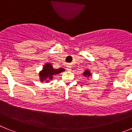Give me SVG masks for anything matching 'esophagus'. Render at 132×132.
Here are the masks:
<instances>
[{"instance_id": "34e87169", "label": "esophagus", "mask_w": 132, "mask_h": 132, "mask_svg": "<svg viewBox=\"0 0 132 132\" xmlns=\"http://www.w3.org/2000/svg\"><path fill=\"white\" fill-rule=\"evenodd\" d=\"M66 69H67V71H71V67L68 65V66H67V67H66Z\"/></svg>"}]
</instances>
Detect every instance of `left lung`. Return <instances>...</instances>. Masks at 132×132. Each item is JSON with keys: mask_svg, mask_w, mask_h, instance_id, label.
Listing matches in <instances>:
<instances>
[{"mask_svg": "<svg viewBox=\"0 0 132 132\" xmlns=\"http://www.w3.org/2000/svg\"><path fill=\"white\" fill-rule=\"evenodd\" d=\"M82 75H83L85 77H87V78L90 77H92V73H90V71L89 70H85V71L83 72V73H82Z\"/></svg>", "mask_w": 132, "mask_h": 132, "instance_id": "8db88e82", "label": "left lung"}]
</instances>
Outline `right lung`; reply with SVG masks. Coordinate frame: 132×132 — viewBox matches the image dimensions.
Wrapping results in <instances>:
<instances>
[{"label": "right lung", "mask_w": 132, "mask_h": 132, "mask_svg": "<svg viewBox=\"0 0 132 132\" xmlns=\"http://www.w3.org/2000/svg\"><path fill=\"white\" fill-rule=\"evenodd\" d=\"M64 71L65 69L63 68L54 69L51 63H46L39 73V80L41 82L45 81V82H48L53 79L54 75L59 74Z\"/></svg>", "instance_id": "right-lung-1"}]
</instances>
